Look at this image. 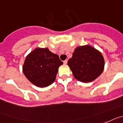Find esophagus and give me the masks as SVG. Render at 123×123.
Here are the masks:
<instances>
[{
  "label": "esophagus",
  "instance_id": "34e87169",
  "mask_svg": "<svg viewBox=\"0 0 123 123\" xmlns=\"http://www.w3.org/2000/svg\"><path fill=\"white\" fill-rule=\"evenodd\" d=\"M63 62H64V64H67V63H68V61L67 60L64 61H63Z\"/></svg>",
  "mask_w": 123,
  "mask_h": 123
}]
</instances>
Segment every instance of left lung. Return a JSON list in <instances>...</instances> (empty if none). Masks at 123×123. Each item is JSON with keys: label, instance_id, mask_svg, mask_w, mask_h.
<instances>
[{"label": "left lung", "instance_id": "obj_1", "mask_svg": "<svg viewBox=\"0 0 123 123\" xmlns=\"http://www.w3.org/2000/svg\"><path fill=\"white\" fill-rule=\"evenodd\" d=\"M74 77L82 82H90L100 75L105 61L100 52L90 46L77 47L68 62Z\"/></svg>", "mask_w": 123, "mask_h": 123}]
</instances>
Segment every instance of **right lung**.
<instances>
[{"label":"right lung","instance_id":"right-lung-1","mask_svg":"<svg viewBox=\"0 0 123 123\" xmlns=\"http://www.w3.org/2000/svg\"><path fill=\"white\" fill-rule=\"evenodd\" d=\"M62 64L59 55L48 48H36L26 56L23 72L32 84L46 87L54 82L59 67Z\"/></svg>","mask_w":123,"mask_h":123}]
</instances>
